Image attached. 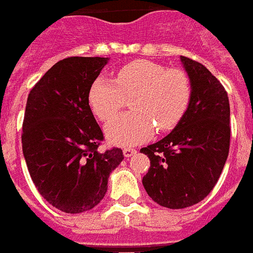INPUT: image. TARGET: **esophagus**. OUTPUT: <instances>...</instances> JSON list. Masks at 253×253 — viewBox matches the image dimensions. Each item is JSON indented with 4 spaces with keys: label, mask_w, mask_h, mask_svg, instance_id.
<instances>
[{
    "label": "esophagus",
    "mask_w": 253,
    "mask_h": 253,
    "mask_svg": "<svg viewBox=\"0 0 253 253\" xmlns=\"http://www.w3.org/2000/svg\"><path fill=\"white\" fill-rule=\"evenodd\" d=\"M123 153H124L125 158H130V157H133V155L136 154L137 150H134V149H129V147H126V149H124V150H123Z\"/></svg>",
    "instance_id": "esophagus-1"
}]
</instances>
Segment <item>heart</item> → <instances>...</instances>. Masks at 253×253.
<instances>
[{"label":"heart","mask_w":253,"mask_h":253,"mask_svg":"<svg viewBox=\"0 0 253 253\" xmlns=\"http://www.w3.org/2000/svg\"><path fill=\"white\" fill-rule=\"evenodd\" d=\"M132 96V112L106 125L107 139L117 146L145 142L155 126L162 132L176 126L189 104L191 84L183 70L137 60L121 66L115 81L98 77L88 90V104L99 120L107 121Z\"/></svg>","instance_id":"1"}]
</instances>
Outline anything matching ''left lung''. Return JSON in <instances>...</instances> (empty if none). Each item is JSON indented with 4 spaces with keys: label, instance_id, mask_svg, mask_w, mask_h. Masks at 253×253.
I'll list each match as a JSON object with an SVG mask.
<instances>
[{
    "label": "left lung",
    "instance_id": "left-lung-1",
    "mask_svg": "<svg viewBox=\"0 0 253 253\" xmlns=\"http://www.w3.org/2000/svg\"><path fill=\"white\" fill-rule=\"evenodd\" d=\"M191 84L179 124L158 142L142 147L150 169L142 184L161 207L184 209L203 201L221 176L230 147V103L221 82L197 61L180 56Z\"/></svg>",
    "mask_w": 253,
    "mask_h": 253
}]
</instances>
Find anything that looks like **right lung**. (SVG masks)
Instances as JSON below:
<instances>
[{"instance_id":"right-lung-1","label":"right lung","mask_w":253,"mask_h":253,"mask_svg":"<svg viewBox=\"0 0 253 253\" xmlns=\"http://www.w3.org/2000/svg\"><path fill=\"white\" fill-rule=\"evenodd\" d=\"M108 57H68L54 64L28 94L22 149L38 191L64 213L96 207L110 173L124 159L114 147L98 151L103 133L88 90Z\"/></svg>"}]
</instances>
